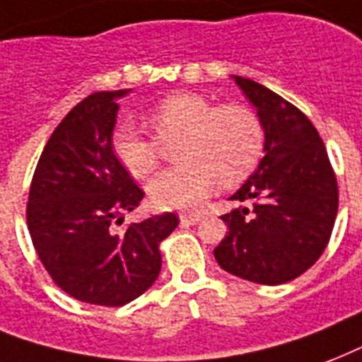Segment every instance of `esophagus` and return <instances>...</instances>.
Returning <instances> with one entry per match:
<instances>
[{
	"label": "esophagus",
	"mask_w": 362,
	"mask_h": 362,
	"mask_svg": "<svg viewBox=\"0 0 362 362\" xmlns=\"http://www.w3.org/2000/svg\"><path fill=\"white\" fill-rule=\"evenodd\" d=\"M179 221H181L183 225H198L202 221V215H198V213H181V215H179Z\"/></svg>",
	"instance_id": "1"
}]
</instances>
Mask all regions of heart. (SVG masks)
Here are the masks:
<instances>
[{
    "mask_svg": "<svg viewBox=\"0 0 362 362\" xmlns=\"http://www.w3.org/2000/svg\"><path fill=\"white\" fill-rule=\"evenodd\" d=\"M156 137L173 145L177 166L158 173L149 185L151 204L158 209L196 207L213 190L217 177L234 185L247 177L262 155V128L251 109L219 105L207 98L177 92L164 98L147 115ZM111 151L132 177L145 179L156 170V141L122 122L111 134Z\"/></svg>",
    "mask_w": 362,
    "mask_h": 362,
    "instance_id": "b5f03b06",
    "label": "heart"
}]
</instances>
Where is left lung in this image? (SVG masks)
I'll return each instance as SVG.
<instances>
[{
    "mask_svg": "<svg viewBox=\"0 0 362 362\" xmlns=\"http://www.w3.org/2000/svg\"><path fill=\"white\" fill-rule=\"evenodd\" d=\"M264 130V156L230 200L249 202L221 219L228 226L213 255L223 270L281 285L315 264L338 211V185L319 132L300 109L264 85L232 75Z\"/></svg>",
    "mask_w": 362,
    "mask_h": 362,
    "instance_id": "left-lung-1",
    "label": "left lung"
}]
</instances>
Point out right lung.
<instances>
[{
  "instance_id": "obj_1",
  "label": "right lung",
  "mask_w": 362,
  "mask_h": 362,
  "mask_svg": "<svg viewBox=\"0 0 362 362\" xmlns=\"http://www.w3.org/2000/svg\"><path fill=\"white\" fill-rule=\"evenodd\" d=\"M130 92H94L64 117L28 198V228L45 270L64 293L98 306L143 295L160 274L158 245L179 225L175 213H164L115 230L143 198L111 151L117 102Z\"/></svg>"
}]
</instances>
